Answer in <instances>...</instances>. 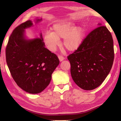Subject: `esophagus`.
I'll return each mask as SVG.
<instances>
[{
	"instance_id": "obj_1",
	"label": "esophagus",
	"mask_w": 121,
	"mask_h": 121,
	"mask_svg": "<svg viewBox=\"0 0 121 121\" xmlns=\"http://www.w3.org/2000/svg\"><path fill=\"white\" fill-rule=\"evenodd\" d=\"M58 58L59 59V61H60V62H62V61L64 60V59H65V58H64L62 56H59Z\"/></svg>"
}]
</instances>
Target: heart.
Returning <instances> with one entry per match:
<instances>
[{
    "instance_id": "1",
    "label": "heart",
    "mask_w": 121,
    "mask_h": 121,
    "mask_svg": "<svg viewBox=\"0 0 121 121\" xmlns=\"http://www.w3.org/2000/svg\"><path fill=\"white\" fill-rule=\"evenodd\" d=\"M52 32L46 33L43 40L50 51H55L59 45V40L63 39V47L69 51L78 50L83 43L86 30L83 26H76L71 22H59L51 28Z\"/></svg>"
}]
</instances>
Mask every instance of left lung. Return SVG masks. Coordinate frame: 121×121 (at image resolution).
I'll return each mask as SVG.
<instances>
[{
  "label": "left lung",
  "instance_id": "8db88e82",
  "mask_svg": "<svg viewBox=\"0 0 121 121\" xmlns=\"http://www.w3.org/2000/svg\"><path fill=\"white\" fill-rule=\"evenodd\" d=\"M78 50L68 56L71 76L75 84L90 91L101 85L108 75L114 60L113 40L106 26L98 23Z\"/></svg>",
  "mask_w": 121,
  "mask_h": 121
}]
</instances>
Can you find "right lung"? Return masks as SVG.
Wrapping results in <instances>:
<instances>
[{"label":"right lung","mask_w":121,"mask_h":121,"mask_svg":"<svg viewBox=\"0 0 121 121\" xmlns=\"http://www.w3.org/2000/svg\"><path fill=\"white\" fill-rule=\"evenodd\" d=\"M42 21L36 18L35 23ZM33 26L29 20L13 30L6 49L8 66L15 83L30 94L43 91L51 79V75L59 64L55 54L45 48L42 33L40 37L29 39L25 30Z\"/></svg>","instance_id":"right-lung-1"}]
</instances>
